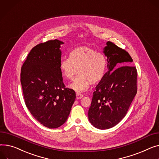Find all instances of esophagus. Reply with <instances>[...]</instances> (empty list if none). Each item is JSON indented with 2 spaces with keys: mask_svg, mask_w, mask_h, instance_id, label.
I'll use <instances>...</instances> for the list:
<instances>
[{
  "mask_svg": "<svg viewBox=\"0 0 159 159\" xmlns=\"http://www.w3.org/2000/svg\"><path fill=\"white\" fill-rule=\"evenodd\" d=\"M82 97H83V94H80V93H77V94H76V98H77V100L81 99Z\"/></svg>",
  "mask_w": 159,
  "mask_h": 159,
  "instance_id": "34e87169",
  "label": "esophagus"
}]
</instances>
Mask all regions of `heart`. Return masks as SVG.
Masks as SVG:
<instances>
[{
  "instance_id": "obj_1",
  "label": "heart",
  "mask_w": 159,
  "mask_h": 159,
  "mask_svg": "<svg viewBox=\"0 0 159 159\" xmlns=\"http://www.w3.org/2000/svg\"><path fill=\"white\" fill-rule=\"evenodd\" d=\"M107 62L105 56L88 46L73 48L70 53V58L61 60L59 68L66 79L72 80L77 72L79 76L69 88L77 93L86 91L90 84H97L104 77Z\"/></svg>"
}]
</instances>
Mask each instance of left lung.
Instances as JSON below:
<instances>
[{
	"label": "left lung",
	"instance_id": "left-lung-1",
	"mask_svg": "<svg viewBox=\"0 0 159 159\" xmlns=\"http://www.w3.org/2000/svg\"><path fill=\"white\" fill-rule=\"evenodd\" d=\"M103 53L107 71L93 93L88 118L95 128L113 127L125 117L137 93V70L129 53L111 41Z\"/></svg>",
	"mask_w": 159,
	"mask_h": 159
}]
</instances>
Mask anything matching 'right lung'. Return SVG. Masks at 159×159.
Wrapping results in <instances>:
<instances>
[{
	"instance_id": "1",
	"label": "right lung",
	"mask_w": 159,
	"mask_h": 159,
	"mask_svg": "<svg viewBox=\"0 0 159 159\" xmlns=\"http://www.w3.org/2000/svg\"><path fill=\"white\" fill-rule=\"evenodd\" d=\"M62 41L54 39L32 48L21 68L20 82L26 106L33 117L49 129L67 120L76 94L66 88L59 68Z\"/></svg>"
}]
</instances>
